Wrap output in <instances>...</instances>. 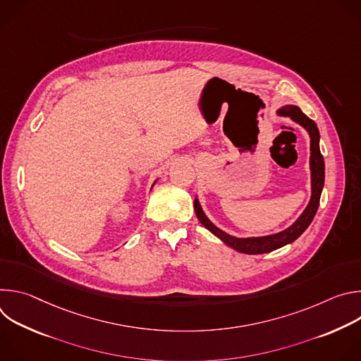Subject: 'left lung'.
Here are the masks:
<instances>
[{
	"mask_svg": "<svg viewBox=\"0 0 361 361\" xmlns=\"http://www.w3.org/2000/svg\"><path fill=\"white\" fill-rule=\"evenodd\" d=\"M277 114L281 117H290L293 121L298 123L301 127H304L310 135V171H312V198L310 202L305 207V210L301 213V216L286 230L264 235V237H247V238H238L234 235H230L216 227L209 217L204 214L198 198L194 200V210L195 216L200 220V223L212 231L216 237H219L224 244L228 247L234 248L238 252L244 254H263V252H270L274 251L286 244L293 243L297 240L305 228L312 224L319 204H320V197L322 191L324 187V159L320 152V133L317 128V124L308 118L297 106H284L280 110H277Z\"/></svg>",
	"mask_w": 361,
	"mask_h": 361,
	"instance_id": "obj_1",
	"label": "left lung"
}]
</instances>
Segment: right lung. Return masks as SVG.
<instances>
[{
	"instance_id": "add662e5",
	"label": "right lung",
	"mask_w": 361,
	"mask_h": 361,
	"mask_svg": "<svg viewBox=\"0 0 361 361\" xmlns=\"http://www.w3.org/2000/svg\"><path fill=\"white\" fill-rule=\"evenodd\" d=\"M154 184H156V183H154Z\"/></svg>"
}]
</instances>
